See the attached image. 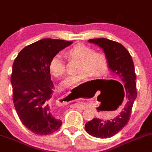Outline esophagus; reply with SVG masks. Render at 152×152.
Returning a JSON list of instances; mask_svg holds the SVG:
<instances>
[{
    "instance_id": "34e87169",
    "label": "esophagus",
    "mask_w": 152,
    "mask_h": 152,
    "mask_svg": "<svg viewBox=\"0 0 152 152\" xmlns=\"http://www.w3.org/2000/svg\"><path fill=\"white\" fill-rule=\"evenodd\" d=\"M60 100H61V102L62 104H67V103H69V102H71L73 101L72 97L70 95H68V96H62V97L60 98ZM79 105H80V107H84L83 104H79Z\"/></svg>"
}]
</instances>
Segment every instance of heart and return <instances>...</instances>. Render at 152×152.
<instances>
[{"label": "heart", "mask_w": 152, "mask_h": 152, "mask_svg": "<svg viewBox=\"0 0 152 152\" xmlns=\"http://www.w3.org/2000/svg\"><path fill=\"white\" fill-rule=\"evenodd\" d=\"M66 57L69 61H79L77 72L79 74L66 77L61 83L64 88L73 86L86 80L91 75L99 77L107 72L108 60L104 53L94 50L92 47L79 43L67 50ZM49 70L55 77L60 78L66 72V64L60 54L53 56L49 63Z\"/></svg>", "instance_id": "1"}]
</instances>
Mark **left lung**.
Here are the masks:
<instances>
[{
    "label": "left lung",
    "instance_id": "1",
    "mask_svg": "<svg viewBox=\"0 0 152 152\" xmlns=\"http://www.w3.org/2000/svg\"><path fill=\"white\" fill-rule=\"evenodd\" d=\"M91 43L97 45L104 50L108 60V66L122 83V109L117 116L110 120L94 118L86 124L85 129L91 135L99 138H107L118 133L126 126L131 115L132 105L137 97L136 75L132 56L127 50L118 42L105 38L91 39ZM117 83H120L115 81Z\"/></svg>",
    "mask_w": 152,
    "mask_h": 152
}]
</instances>
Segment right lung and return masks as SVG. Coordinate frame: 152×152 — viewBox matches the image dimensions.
Segmentation results:
<instances>
[{
  "mask_svg": "<svg viewBox=\"0 0 152 152\" xmlns=\"http://www.w3.org/2000/svg\"><path fill=\"white\" fill-rule=\"evenodd\" d=\"M72 42L43 39L23 48L14 61L11 76L14 105L20 121L34 133L48 135L61 126V120L52 110L54 86L49 63Z\"/></svg>",
  "mask_w": 152,
  "mask_h": 152,
  "instance_id": "add662e5",
  "label": "right lung"
}]
</instances>
